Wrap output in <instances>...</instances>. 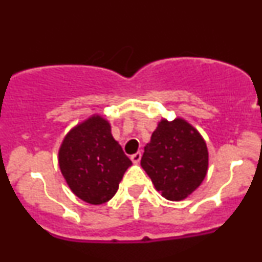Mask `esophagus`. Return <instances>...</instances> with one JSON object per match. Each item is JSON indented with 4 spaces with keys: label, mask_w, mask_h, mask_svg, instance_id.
I'll list each match as a JSON object with an SVG mask.
<instances>
[{
    "label": "esophagus",
    "mask_w": 262,
    "mask_h": 262,
    "mask_svg": "<svg viewBox=\"0 0 262 262\" xmlns=\"http://www.w3.org/2000/svg\"><path fill=\"white\" fill-rule=\"evenodd\" d=\"M140 159H141V154L140 152H135V154H133L130 156V160L134 162V164H138V162L140 161Z\"/></svg>",
    "instance_id": "obj_1"
}]
</instances>
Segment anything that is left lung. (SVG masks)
<instances>
[{
	"mask_svg": "<svg viewBox=\"0 0 262 262\" xmlns=\"http://www.w3.org/2000/svg\"><path fill=\"white\" fill-rule=\"evenodd\" d=\"M140 165L162 197L182 201L206 177L208 149L202 135L185 119L162 118L144 148Z\"/></svg>",
	"mask_w": 262,
	"mask_h": 262,
	"instance_id": "left-lung-1",
	"label": "left lung"
}]
</instances>
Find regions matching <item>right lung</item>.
Returning a JSON list of instances; mask_svg holds the SVG:
<instances>
[{
  "label": "right lung",
  "mask_w": 262,
  "mask_h": 262,
  "mask_svg": "<svg viewBox=\"0 0 262 262\" xmlns=\"http://www.w3.org/2000/svg\"><path fill=\"white\" fill-rule=\"evenodd\" d=\"M130 165L114 140L110 123L98 114L71 129L59 149V166L66 183L90 204L108 202Z\"/></svg>",
  "instance_id": "1"
}]
</instances>
